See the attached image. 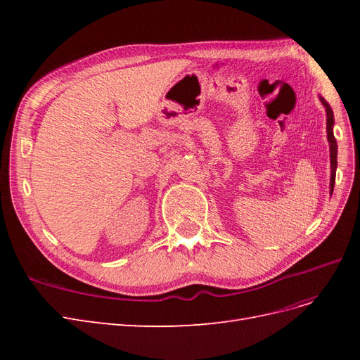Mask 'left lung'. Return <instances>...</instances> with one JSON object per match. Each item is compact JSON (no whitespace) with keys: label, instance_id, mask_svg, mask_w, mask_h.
I'll use <instances>...</instances> for the list:
<instances>
[{"label":"left lung","instance_id":"left-lung-1","mask_svg":"<svg viewBox=\"0 0 360 360\" xmlns=\"http://www.w3.org/2000/svg\"><path fill=\"white\" fill-rule=\"evenodd\" d=\"M320 97V102L323 103L324 110H326V132H328V141H329V150H330V195L333 192L335 186V176H336V156H338V146H336V139L333 136V124H335V118H333V111L330 105L324 101V97Z\"/></svg>","mask_w":360,"mask_h":360}]
</instances>
